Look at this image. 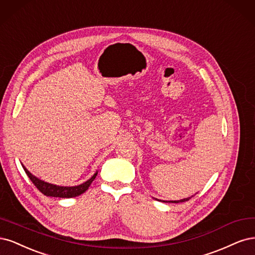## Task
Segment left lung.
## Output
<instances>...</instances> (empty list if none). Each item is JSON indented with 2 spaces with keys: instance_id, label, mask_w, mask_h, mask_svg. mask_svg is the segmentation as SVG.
<instances>
[{
  "instance_id": "obj_1",
  "label": "left lung",
  "mask_w": 255,
  "mask_h": 255,
  "mask_svg": "<svg viewBox=\"0 0 255 255\" xmlns=\"http://www.w3.org/2000/svg\"><path fill=\"white\" fill-rule=\"evenodd\" d=\"M192 198V197H188V198H185V199H182V200H178V201H169V202H172V203H179V202H185V201H188Z\"/></svg>"
}]
</instances>
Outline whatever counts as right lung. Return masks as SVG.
<instances>
[{
    "instance_id": "add662e5",
    "label": "right lung",
    "mask_w": 255,
    "mask_h": 255,
    "mask_svg": "<svg viewBox=\"0 0 255 255\" xmlns=\"http://www.w3.org/2000/svg\"><path fill=\"white\" fill-rule=\"evenodd\" d=\"M23 168H24V171L26 172L28 178L30 179V181L34 183V185L38 188L41 193L45 196L59 197V198H72V197H77L81 194H84L88 190L89 186L91 185L92 181L97 175V172H96V174H94L91 178L88 180V181H86L85 183L80 184V185H77V186H57L54 184L46 183L44 181H41V180H39L35 176H32L25 167L23 166Z\"/></svg>"
}]
</instances>
